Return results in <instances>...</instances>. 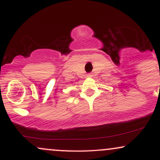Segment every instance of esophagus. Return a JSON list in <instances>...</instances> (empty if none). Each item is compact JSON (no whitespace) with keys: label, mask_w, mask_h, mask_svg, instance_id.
<instances>
[{"label":"esophagus","mask_w":160,"mask_h":160,"mask_svg":"<svg viewBox=\"0 0 160 160\" xmlns=\"http://www.w3.org/2000/svg\"><path fill=\"white\" fill-rule=\"evenodd\" d=\"M92 74H87V78H92Z\"/></svg>","instance_id":"esophagus-1"}]
</instances>
